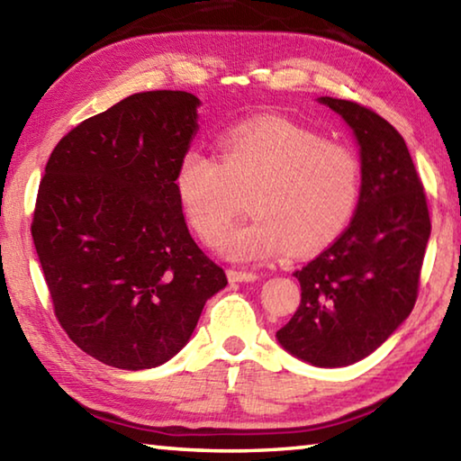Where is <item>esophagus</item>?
I'll use <instances>...</instances> for the list:
<instances>
[{
  "label": "esophagus",
  "mask_w": 461,
  "mask_h": 461,
  "mask_svg": "<svg viewBox=\"0 0 461 461\" xmlns=\"http://www.w3.org/2000/svg\"><path fill=\"white\" fill-rule=\"evenodd\" d=\"M228 278L231 283H254L258 275L252 270H236V268H230L228 270Z\"/></svg>",
  "instance_id": "esophagus-1"
}]
</instances>
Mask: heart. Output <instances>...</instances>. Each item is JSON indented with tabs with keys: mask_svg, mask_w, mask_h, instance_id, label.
<instances>
[{
	"mask_svg": "<svg viewBox=\"0 0 461 461\" xmlns=\"http://www.w3.org/2000/svg\"><path fill=\"white\" fill-rule=\"evenodd\" d=\"M221 158L191 146L176 168V191L191 228L215 241L248 194L252 220L220 241L225 256L267 262L288 248L305 256L346 228L360 197V158L348 144L285 118H256L221 136Z\"/></svg>",
	"mask_w": 461,
	"mask_h": 461,
	"instance_id": "obj_1",
	"label": "heart"
}]
</instances>
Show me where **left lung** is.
<instances>
[{
  "mask_svg": "<svg viewBox=\"0 0 461 461\" xmlns=\"http://www.w3.org/2000/svg\"><path fill=\"white\" fill-rule=\"evenodd\" d=\"M319 101L349 123L360 144V201L339 238L294 272L301 305L276 338L301 360L338 368L370 356L415 307L431 220L399 131L356 101Z\"/></svg>",
  "mask_w": 461,
  "mask_h": 461,
  "instance_id": "1",
  "label": "left lung"
}]
</instances>
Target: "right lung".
Segmentation results:
<instances>
[{
	"mask_svg": "<svg viewBox=\"0 0 461 461\" xmlns=\"http://www.w3.org/2000/svg\"><path fill=\"white\" fill-rule=\"evenodd\" d=\"M197 105L186 91L134 93L62 136L38 186L32 238L54 315L113 368L170 360L228 285L176 191Z\"/></svg>",
	"mask_w": 461,
	"mask_h": 461,
	"instance_id": "obj_1",
	"label": "right lung"
}]
</instances>
